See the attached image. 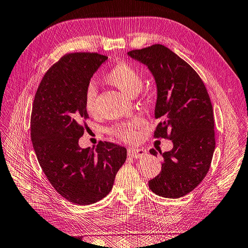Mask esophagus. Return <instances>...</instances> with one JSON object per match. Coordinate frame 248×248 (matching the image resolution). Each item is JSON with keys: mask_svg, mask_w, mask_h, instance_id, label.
<instances>
[{"mask_svg": "<svg viewBox=\"0 0 248 248\" xmlns=\"http://www.w3.org/2000/svg\"><path fill=\"white\" fill-rule=\"evenodd\" d=\"M128 155L132 158H142V157L147 155V151L142 148H129L128 149Z\"/></svg>", "mask_w": 248, "mask_h": 248, "instance_id": "esophagus-1", "label": "esophagus"}]
</instances>
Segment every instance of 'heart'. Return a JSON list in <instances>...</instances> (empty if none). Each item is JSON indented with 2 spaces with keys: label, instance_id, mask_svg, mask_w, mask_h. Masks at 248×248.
I'll return each mask as SVG.
<instances>
[{
  "label": "heart",
  "instance_id": "obj_1",
  "mask_svg": "<svg viewBox=\"0 0 248 248\" xmlns=\"http://www.w3.org/2000/svg\"><path fill=\"white\" fill-rule=\"evenodd\" d=\"M106 79L120 91L130 97L136 96L142 88V78L139 70L126 63H120L112 67L107 74ZM97 90L93 84H90L86 90L85 107L89 112L96 109ZM141 125L140 120H133L131 122L112 127L110 132L123 140H133L137 138L136 129Z\"/></svg>",
  "mask_w": 248,
  "mask_h": 248
}]
</instances>
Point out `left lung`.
I'll return each mask as SVG.
<instances>
[{"mask_svg": "<svg viewBox=\"0 0 248 248\" xmlns=\"http://www.w3.org/2000/svg\"><path fill=\"white\" fill-rule=\"evenodd\" d=\"M148 67L155 79L154 115L160 122L155 138L170 139V151L163 157L161 171L149 181L157 196L179 199L202 181L215 149L213 108L204 82L175 52L161 44L127 52ZM150 153L157 156L154 149Z\"/></svg>", "mask_w": 248, "mask_h": 248, "instance_id": "obj_1", "label": "left lung"}]
</instances>
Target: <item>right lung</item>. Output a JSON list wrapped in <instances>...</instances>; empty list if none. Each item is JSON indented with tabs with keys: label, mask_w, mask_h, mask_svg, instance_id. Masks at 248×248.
<instances>
[{
	"label": "right lung",
	"mask_w": 248,
	"mask_h": 248,
	"mask_svg": "<svg viewBox=\"0 0 248 248\" xmlns=\"http://www.w3.org/2000/svg\"><path fill=\"white\" fill-rule=\"evenodd\" d=\"M108 57L78 52L51 66L37 89L31 116V139L40 167L54 188L76 205L106 198L127 157L126 148L100 141L82 149L81 121L88 118L86 90Z\"/></svg>",
	"instance_id": "right-lung-1"
}]
</instances>
